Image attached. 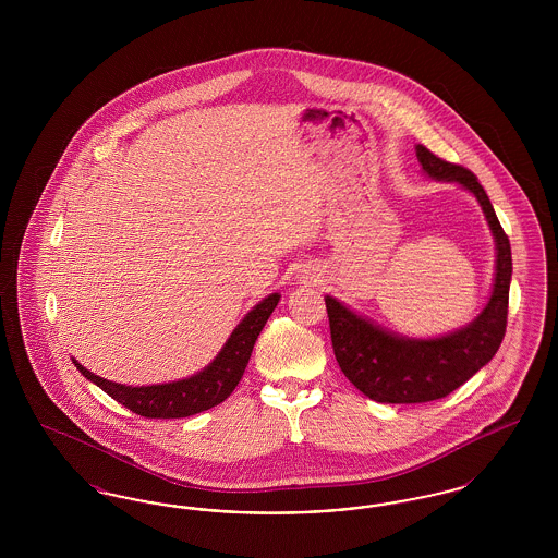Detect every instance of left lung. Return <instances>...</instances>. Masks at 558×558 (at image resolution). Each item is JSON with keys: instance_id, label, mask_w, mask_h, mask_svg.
<instances>
[{"instance_id": "left-lung-1", "label": "left lung", "mask_w": 558, "mask_h": 558, "mask_svg": "<svg viewBox=\"0 0 558 558\" xmlns=\"http://www.w3.org/2000/svg\"><path fill=\"white\" fill-rule=\"evenodd\" d=\"M416 157L428 178L453 182L477 198L496 242L494 287L477 318L428 339L398 335L355 314L339 299L324 296L341 371L364 396L380 403H423L450 396L496 355L506 332L512 255L485 190L475 173L435 157L423 144L416 146Z\"/></svg>"}]
</instances>
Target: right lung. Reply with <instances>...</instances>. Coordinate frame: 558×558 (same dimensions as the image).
<instances>
[{"label":"right lung","instance_id":"add662e5","mask_svg":"<svg viewBox=\"0 0 558 558\" xmlns=\"http://www.w3.org/2000/svg\"><path fill=\"white\" fill-rule=\"evenodd\" d=\"M278 301V292L267 294L264 301H259L244 318L240 319L239 326L232 330V335L228 337L221 351L215 355L211 364L182 380L132 387L107 380L83 368L77 360H73V364L87 380L98 385L114 401H119L121 405L130 408L144 418H186L230 398L248 364L255 341L264 330L267 318L276 310Z\"/></svg>","mask_w":558,"mask_h":558}]
</instances>
